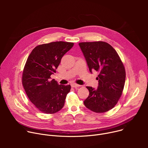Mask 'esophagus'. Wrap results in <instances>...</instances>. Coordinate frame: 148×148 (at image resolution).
Returning <instances> with one entry per match:
<instances>
[{"label":"esophagus","mask_w":148,"mask_h":148,"mask_svg":"<svg viewBox=\"0 0 148 148\" xmlns=\"http://www.w3.org/2000/svg\"><path fill=\"white\" fill-rule=\"evenodd\" d=\"M71 87H73V88H77V87H78L80 86L79 85H78V84H75V83H72V84H71Z\"/></svg>","instance_id":"esophagus-1"}]
</instances>
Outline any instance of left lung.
<instances>
[{
	"instance_id": "8db88e82",
	"label": "left lung",
	"mask_w": 148,
	"mask_h": 148,
	"mask_svg": "<svg viewBox=\"0 0 148 148\" xmlns=\"http://www.w3.org/2000/svg\"><path fill=\"white\" fill-rule=\"evenodd\" d=\"M78 45L90 71L99 73L96 78L98 88L87 87L90 94L84 103L93 112H107L115 107L123 90L126 73L123 63L115 50L106 42H82Z\"/></svg>"
}]
</instances>
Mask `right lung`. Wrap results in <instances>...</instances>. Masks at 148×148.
<instances>
[{"instance_id": "obj_1", "label": "right lung", "mask_w": 148, "mask_h": 148, "mask_svg": "<svg viewBox=\"0 0 148 148\" xmlns=\"http://www.w3.org/2000/svg\"><path fill=\"white\" fill-rule=\"evenodd\" d=\"M73 46V43L64 41L38 45L27 58L22 75L23 86L30 101L43 113L54 114L64 107L71 86L59 85L50 76Z\"/></svg>"}]
</instances>
